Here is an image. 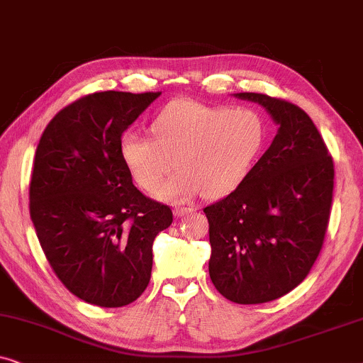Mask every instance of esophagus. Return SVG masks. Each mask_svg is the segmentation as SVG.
I'll return each instance as SVG.
<instances>
[{
	"label": "esophagus",
	"instance_id": "1",
	"mask_svg": "<svg viewBox=\"0 0 363 363\" xmlns=\"http://www.w3.org/2000/svg\"><path fill=\"white\" fill-rule=\"evenodd\" d=\"M190 213H193L191 208H182V206H178V208H175V210H173V215H175L177 218L186 216V215H190Z\"/></svg>",
	"mask_w": 363,
	"mask_h": 363
}]
</instances>
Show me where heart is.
<instances>
[{
	"label": "heart",
	"mask_w": 363,
	"mask_h": 363,
	"mask_svg": "<svg viewBox=\"0 0 363 363\" xmlns=\"http://www.w3.org/2000/svg\"><path fill=\"white\" fill-rule=\"evenodd\" d=\"M153 138L123 133L121 155L133 180L155 191L173 168L180 170L157 195L188 201L230 195L251 172L266 140V123L250 107H225L183 99L152 122Z\"/></svg>",
	"instance_id": "1"
}]
</instances>
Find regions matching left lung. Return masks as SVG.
Listing matches in <instances>:
<instances>
[{
	"instance_id": "8db88e82",
	"label": "left lung",
	"mask_w": 363,
	"mask_h": 363,
	"mask_svg": "<svg viewBox=\"0 0 363 363\" xmlns=\"http://www.w3.org/2000/svg\"><path fill=\"white\" fill-rule=\"evenodd\" d=\"M277 133L235 191L206 206L213 284L236 304L291 292L319 256L330 216L334 162L311 117L294 104L256 92Z\"/></svg>"
}]
</instances>
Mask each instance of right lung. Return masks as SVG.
Instances as JSON below:
<instances>
[{
    "label": "right lung",
    "instance_id": "add662e5",
    "mask_svg": "<svg viewBox=\"0 0 363 363\" xmlns=\"http://www.w3.org/2000/svg\"><path fill=\"white\" fill-rule=\"evenodd\" d=\"M162 92H96L44 128L29 211L49 264L74 296L99 307L130 304L152 276V246L172 210L143 196L121 155L122 133Z\"/></svg>",
    "mask_w": 363,
    "mask_h": 363
}]
</instances>
